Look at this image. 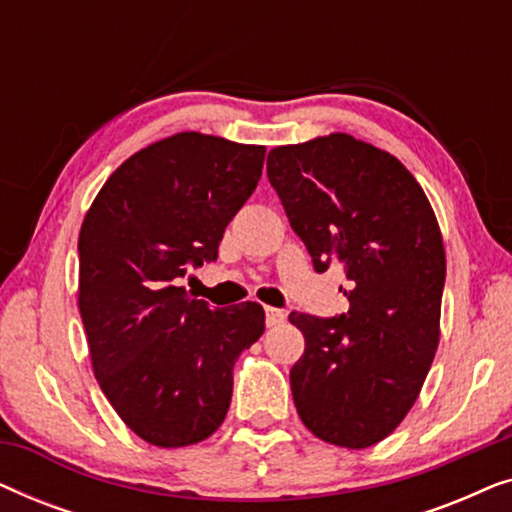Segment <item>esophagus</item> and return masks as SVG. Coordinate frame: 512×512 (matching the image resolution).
I'll use <instances>...</instances> for the list:
<instances>
[{
  "mask_svg": "<svg viewBox=\"0 0 512 512\" xmlns=\"http://www.w3.org/2000/svg\"><path fill=\"white\" fill-rule=\"evenodd\" d=\"M284 319L286 314L282 310H277V307H265V324H268V328L284 324Z\"/></svg>",
  "mask_w": 512,
  "mask_h": 512,
  "instance_id": "obj_1",
  "label": "esophagus"
}]
</instances>
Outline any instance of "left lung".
<instances>
[{
	"label": "left lung",
	"instance_id": "left-lung-1",
	"mask_svg": "<svg viewBox=\"0 0 512 512\" xmlns=\"http://www.w3.org/2000/svg\"><path fill=\"white\" fill-rule=\"evenodd\" d=\"M268 179L314 270L338 263L347 277L340 317L289 314L305 335L293 403L314 436L363 450L403 422L436 356L445 286L436 214L401 160L345 132L272 149Z\"/></svg>",
	"mask_w": 512,
	"mask_h": 512
}]
</instances>
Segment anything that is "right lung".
Instances as JSON below:
<instances>
[{"label": "right lung", "mask_w": 512, "mask_h": 512, "mask_svg": "<svg viewBox=\"0 0 512 512\" xmlns=\"http://www.w3.org/2000/svg\"><path fill=\"white\" fill-rule=\"evenodd\" d=\"M265 146L179 132L107 179L79 235V310L97 382L158 447L212 436L233 366L265 331L258 303L212 310L181 279L219 256L223 230L261 179Z\"/></svg>", "instance_id": "right-lung-1"}]
</instances>
